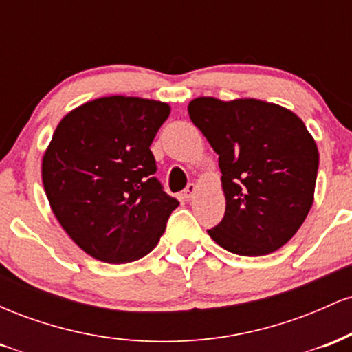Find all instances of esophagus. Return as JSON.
Here are the masks:
<instances>
[{
  "label": "esophagus",
  "instance_id": "34e87169",
  "mask_svg": "<svg viewBox=\"0 0 352 352\" xmlns=\"http://www.w3.org/2000/svg\"><path fill=\"white\" fill-rule=\"evenodd\" d=\"M195 193H197V185L192 182V184L187 185V188H185L184 195H185V199H187V200H192Z\"/></svg>",
  "mask_w": 352,
  "mask_h": 352
}]
</instances>
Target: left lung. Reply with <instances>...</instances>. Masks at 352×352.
<instances>
[{
  "label": "left lung",
  "instance_id": "left-lung-1",
  "mask_svg": "<svg viewBox=\"0 0 352 352\" xmlns=\"http://www.w3.org/2000/svg\"><path fill=\"white\" fill-rule=\"evenodd\" d=\"M192 122L218 153L225 217L208 235L230 253L263 256L288 243L314 201L318 145L289 109L261 99L190 100Z\"/></svg>",
  "mask_w": 352,
  "mask_h": 352
}]
</instances>
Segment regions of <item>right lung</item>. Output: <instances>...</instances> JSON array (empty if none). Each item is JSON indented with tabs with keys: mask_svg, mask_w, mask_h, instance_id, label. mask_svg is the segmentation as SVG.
Returning a JSON list of instances; mask_svg holds the SVG:
<instances>
[{
	"mask_svg": "<svg viewBox=\"0 0 352 352\" xmlns=\"http://www.w3.org/2000/svg\"><path fill=\"white\" fill-rule=\"evenodd\" d=\"M170 106L107 96L60 119L43 155V185L60 227L104 263H131L155 248L179 201L153 177L151 144Z\"/></svg>",
	"mask_w": 352,
	"mask_h": 352,
	"instance_id": "add662e5",
	"label": "right lung"
}]
</instances>
